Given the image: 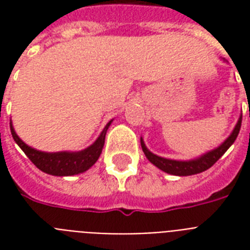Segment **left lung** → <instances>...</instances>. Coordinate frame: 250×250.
<instances>
[{
	"label": "left lung",
	"mask_w": 250,
	"mask_h": 250,
	"mask_svg": "<svg viewBox=\"0 0 250 250\" xmlns=\"http://www.w3.org/2000/svg\"><path fill=\"white\" fill-rule=\"evenodd\" d=\"M240 127H241V117L237 122L236 127L232 131V133L229 135V137L227 140L221 145L218 146L217 149H214L211 152L206 153L202 157L197 158V160H192V161H174V160H167V158H162V157H158L156 154H153L152 152H149L148 148L145 146L144 141L141 139V148H143V152L146 156L150 162H152L154 166H157L158 168H161L162 171L167 172V174L171 175H178V176H188V175H194V174H200L202 171L208 170L210 167L213 166L215 162H217L219 158H221L226 152L227 149L233 144V141L236 140L237 135L240 132Z\"/></svg>",
	"instance_id": "obj_1"
}]
</instances>
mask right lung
<instances>
[{
	"label": "right lung",
	"mask_w": 250,
	"mask_h": 250,
	"mask_svg": "<svg viewBox=\"0 0 250 250\" xmlns=\"http://www.w3.org/2000/svg\"><path fill=\"white\" fill-rule=\"evenodd\" d=\"M110 123H111V121L106 125L97 140L94 141L89 148L84 149L82 152H40V150H36V149L24 144L18 137L13 125H11V122H10V129H11L14 141L21 146V150L25 153V156L28 157L31 162L37 168H40L41 171H44L46 174L54 175V176H70V175L84 172L96 164V161L98 160V157L101 154L104 144H105L106 131L109 128Z\"/></svg>",
	"instance_id": "add662e5"
}]
</instances>
